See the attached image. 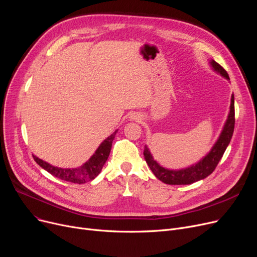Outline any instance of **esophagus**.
<instances>
[{"instance_id": "esophagus-1", "label": "esophagus", "mask_w": 257, "mask_h": 257, "mask_svg": "<svg viewBox=\"0 0 257 257\" xmlns=\"http://www.w3.org/2000/svg\"><path fill=\"white\" fill-rule=\"evenodd\" d=\"M130 118H131V119H133V120H139V119H141V116H140V115H138L137 113H133V114H131Z\"/></svg>"}]
</instances>
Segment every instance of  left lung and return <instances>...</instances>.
<instances>
[{"label": "left lung", "mask_w": 257, "mask_h": 257, "mask_svg": "<svg viewBox=\"0 0 257 257\" xmlns=\"http://www.w3.org/2000/svg\"><path fill=\"white\" fill-rule=\"evenodd\" d=\"M210 65L212 69L229 80V76L223 67L214 60H210ZM234 96H231L230 103V110H229L228 118L224 125V128L220 134L218 141L215 142L209 153L202 158L197 164L181 170H169L164 167H161L157 161L153 158L151 152L148 149V147L145 146L144 156L147 161L148 166L151 169L155 176L164 183L171 185H180V184H191L196 181L202 180L214 171L215 167L218 166L219 161L221 160L226 148L231 141L233 130H234Z\"/></svg>", "instance_id": "obj_1"}]
</instances>
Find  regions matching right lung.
Here are the masks:
<instances>
[{"label": "right lung", "instance_id": "1", "mask_svg": "<svg viewBox=\"0 0 257 257\" xmlns=\"http://www.w3.org/2000/svg\"><path fill=\"white\" fill-rule=\"evenodd\" d=\"M116 132L117 130H115L110 137H108L106 140H104V142H102V144L99 146L96 152H94V154L86 161L83 166H81L79 168L61 169V168L54 167L34 155H33V158L36 161L37 165H39L44 170L49 172L51 175H53V176H55L64 181L82 184L94 179L100 174L108 156H109L112 142L115 138Z\"/></svg>", "mask_w": 257, "mask_h": 257}]
</instances>
